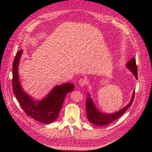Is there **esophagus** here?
I'll return each instance as SVG.
<instances>
[{
	"label": "esophagus",
	"instance_id": "1",
	"mask_svg": "<svg viewBox=\"0 0 152 152\" xmlns=\"http://www.w3.org/2000/svg\"><path fill=\"white\" fill-rule=\"evenodd\" d=\"M86 83H87V82H86V80L84 78L83 79H80L79 80V85L81 86H85Z\"/></svg>",
	"mask_w": 152,
	"mask_h": 152
}]
</instances>
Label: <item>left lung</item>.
<instances>
[{
    "label": "left lung",
    "mask_w": 152,
    "mask_h": 152,
    "mask_svg": "<svg viewBox=\"0 0 152 152\" xmlns=\"http://www.w3.org/2000/svg\"><path fill=\"white\" fill-rule=\"evenodd\" d=\"M127 68L132 72V73L135 76V78L138 79V70L137 66L136 65V60L135 58H133L130 61H129L126 64ZM135 96V91H134L132 99L130 101L129 103L124 106L120 111L112 113V114H106L99 111L95 106L93 100L90 97V94L88 93V97L86 98V117L88 121L93 123V124L97 126H106L109 124L113 121H114L117 118L120 117L131 106Z\"/></svg>",
    "instance_id": "obj_1"
}]
</instances>
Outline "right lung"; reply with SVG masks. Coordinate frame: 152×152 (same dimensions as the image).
Returning a JSON list of instances; mask_svg holds the SVG:
<instances>
[{
    "label": "right lung",
    "mask_w": 152,
    "mask_h": 152,
    "mask_svg": "<svg viewBox=\"0 0 152 152\" xmlns=\"http://www.w3.org/2000/svg\"><path fill=\"white\" fill-rule=\"evenodd\" d=\"M22 51L17 52L12 64L13 93L27 115L41 123H51L58 118L65 97L74 90L75 85L70 83L56 85L45 99L37 101L34 100L24 91L20 83L18 67Z\"/></svg>",
    "instance_id": "right-lung-1"
}]
</instances>
